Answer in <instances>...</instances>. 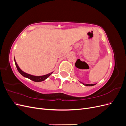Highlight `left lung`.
<instances>
[{
  "instance_id": "8db88e82",
  "label": "left lung",
  "mask_w": 126,
  "mask_h": 126,
  "mask_svg": "<svg viewBox=\"0 0 126 126\" xmlns=\"http://www.w3.org/2000/svg\"><path fill=\"white\" fill-rule=\"evenodd\" d=\"M82 84H83L86 86H94L95 85V84H84V83H82Z\"/></svg>"
}]
</instances>
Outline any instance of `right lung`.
<instances>
[{
  "mask_svg": "<svg viewBox=\"0 0 126 126\" xmlns=\"http://www.w3.org/2000/svg\"><path fill=\"white\" fill-rule=\"evenodd\" d=\"M14 60H15V64H16V66L17 68V70L19 71V73L22 76H23L24 77H26L27 78H29V79H30V80H32L33 81L40 82V81H44V80H45L46 79H47L48 77H49V76H50V75H51L52 73V72H51V73H49L47 75H44V76H35L29 75L28 74L26 73V72H24L23 71H22L20 69L19 67V66H18V64H17L16 62V60H15V59H14Z\"/></svg>",
  "mask_w": 126,
  "mask_h": 126,
  "instance_id": "obj_1",
  "label": "right lung"
}]
</instances>
